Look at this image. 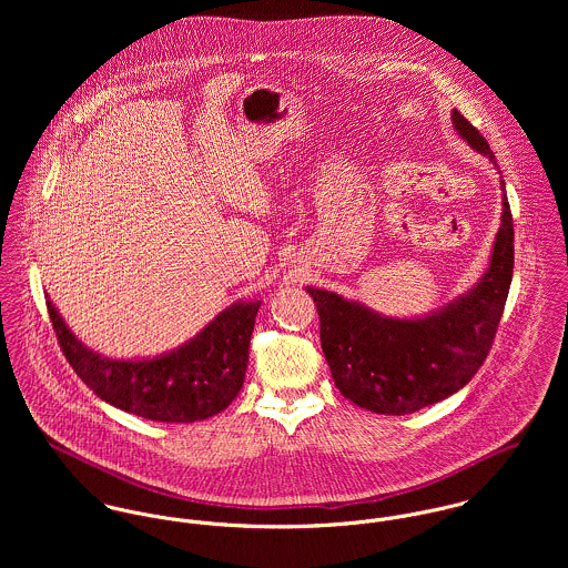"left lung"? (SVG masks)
Returning <instances> with one entry per match:
<instances>
[{"label": "left lung", "instance_id": "1", "mask_svg": "<svg viewBox=\"0 0 568 568\" xmlns=\"http://www.w3.org/2000/svg\"><path fill=\"white\" fill-rule=\"evenodd\" d=\"M453 126L496 165L486 138L457 109ZM511 273L514 223L503 194L500 227L484 277L428 317L392 320L336 293L306 288L317 304L322 349L334 385L354 405L383 415H406L457 394L486 361Z\"/></svg>", "mask_w": 568, "mask_h": 568}]
</instances>
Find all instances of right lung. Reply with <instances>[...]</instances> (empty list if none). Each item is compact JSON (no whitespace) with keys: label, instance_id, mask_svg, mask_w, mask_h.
<instances>
[{"label":"right lung","instance_id":"obj_1","mask_svg":"<svg viewBox=\"0 0 568 568\" xmlns=\"http://www.w3.org/2000/svg\"><path fill=\"white\" fill-rule=\"evenodd\" d=\"M45 304L72 369L98 398L126 413L196 422L227 408L243 387L260 302L232 304L179 349L146 361H115L84 347L54 304Z\"/></svg>","mask_w":568,"mask_h":568}]
</instances>
